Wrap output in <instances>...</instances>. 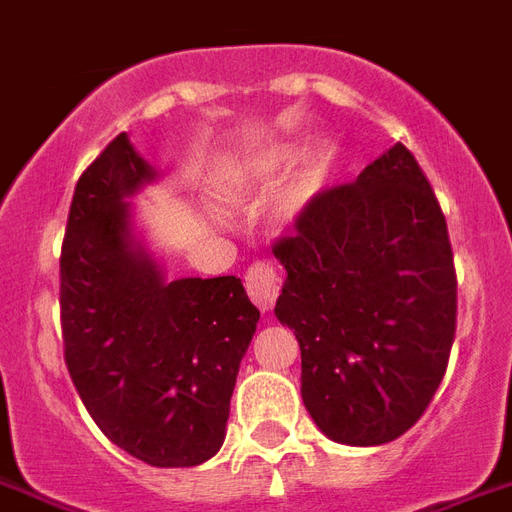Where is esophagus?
<instances>
[{
    "label": "esophagus",
    "mask_w": 512,
    "mask_h": 512,
    "mask_svg": "<svg viewBox=\"0 0 512 512\" xmlns=\"http://www.w3.org/2000/svg\"><path fill=\"white\" fill-rule=\"evenodd\" d=\"M247 295L252 298L260 311H271L276 298H279V290H282V279L271 263H255L247 271Z\"/></svg>",
    "instance_id": "obj_1"
}]
</instances>
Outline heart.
<instances>
[{
	"label": "heart",
	"mask_w": 512,
	"mask_h": 512,
	"mask_svg": "<svg viewBox=\"0 0 512 512\" xmlns=\"http://www.w3.org/2000/svg\"><path fill=\"white\" fill-rule=\"evenodd\" d=\"M298 155H300V152L295 150V147H282V150H273L271 155H265L263 161L257 163L255 169L249 171L247 177L249 179H260V177H265V174H273V171H279V169H284V166H290V163L295 161ZM330 161H333V150L327 147V150L319 155V161H317V166H314V171H311V177L303 182V187L298 190V195L292 198L290 212H300V209H303V206H306L308 201L314 198V193H317L319 187H322V182H325V174H327V169H330Z\"/></svg>",
	"instance_id": "obj_1"
}]
</instances>
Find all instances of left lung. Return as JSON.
<instances>
[{"instance_id":"8db88e82","label":"left lung","mask_w":512,"mask_h":512,"mask_svg":"<svg viewBox=\"0 0 512 512\" xmlns=\"http://www.w3.org/2000/svg\"><path fill=\"white\" fill-rule=\"evenodd\" d=\"M284 265L276 319L300 343V395L327 438L384 446L421 419L446 376L456 273L446 217L408 147L314 195Z\"/></svg>"}]
</instances>
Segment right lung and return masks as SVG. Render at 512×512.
Returning <instances> with one entry per match:
<instances>
[{"label": "right lung", "mask_w": 512, "mask_h": 512, "mask_svg": "<svg viewBox=\"0 0 512 512\" xmlns=\"http://www.w3.org/2000/svg\"><path fill=\"white\" fill-rule=\"evenodd\" d=\"M155 179L120 134L74 187L61 249L64 360L115 446L152 467H195L225 440L260 311L236 276L166 279L128 204Z\"/></svg>", "instance_id": "obj_1"}]
</instances>
